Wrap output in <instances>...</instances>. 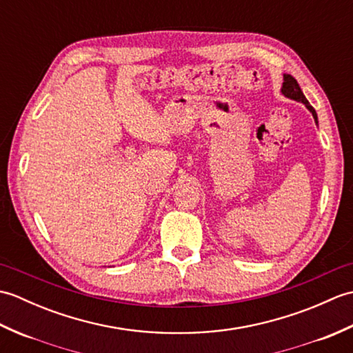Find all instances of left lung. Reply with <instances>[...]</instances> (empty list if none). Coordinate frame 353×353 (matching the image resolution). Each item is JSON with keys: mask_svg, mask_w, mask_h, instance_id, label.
<instances>
[{"mask_svg": "<svg viewBox=\"0 0 353 353\" xmlns=\"http://www.w3.org/2000/svg\"><path fill=\"white\" fill-rule=\"evenodd\" d=\"M281 92L282 95L287 97V99L290 100H294L297 103H303L306 109H308L312 117H314V121H316V124H319V119H317V114L316 110H314V108L310 104V101L306 100V97L303 95L301 86H299V83L296 81V79L290 76V74H283V83H282V88H281Z\"/></svg>", "mask_w": 353, "mask_h": 353, "instance_id": "1", "label": "left lung"}]
</instances>
